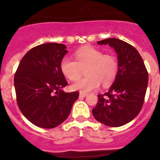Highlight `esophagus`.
Segmentation results:
<instances>
[{"label": "esophagus", "instance_id": "34e87169", "mask_svg": "<svg viewBox=\"0 0 160 160\" xmlns=\"http://www.w3.org/2000/svg\"><path fill=\"white\" fill-rule=\"evenodd\" d=\"M79 95H80V97H87V95H88V94L87 93H82V92H80V94H79Z\"/></svg>", "mask_w": 160, "mask_h": 160}]
</instances>
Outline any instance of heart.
<instances>
[{
    "label": "heart",
    "instance_id": "b5f03b06",
    "mask_svg": "<svg viewBox=\"0 0 160 160\" xmlns=\"http://www.w3.org/2000/svg\"><path fill=\"white\" fill-rule=\"evenodd\" d=\"M76 61L65 56L60 62L63 75L70 80H76L86 70L87 77L76 80L71 89L88 93L98 88L100 83L108 86L114 81L118 71V59L113 54H104L102 50L92 46H86L75 52Z\"/></svg>",
    "mask_w": 160,
    "mask_h": 160
}]
</instances>
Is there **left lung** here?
<instances>
[{
  "mask_svg": "<svg viewBox=\"0 0 160 160\" xmlns=\"http://www.w3.org/2000/svg\"><path fill=\"white\" fill-rule=\"evenodd\" d=\"M98 44L114 48L118 54V71L108 91L98 95L93 115L104 125L121 127L140 112L148 87V70L138 50L130 44L118 38H107Z\"/></svg>",
  "mask_w": 160,
  "mask_h": 160,
  "instance_id": "8db88e82",
  "label": "left lung"
}]
</instances>
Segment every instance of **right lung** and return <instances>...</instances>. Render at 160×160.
Returning <instances> with one entry per match:
<instances>
[{"mask_svg": "<svg viewBox=\"0 0 160 160\" xmlns=\"http://www.w3.org/2000/svg\"><path fill=\"white\" fill-rule=\"evenodd\" d=\"M67 52L64 44L36 46L22 58L14 75L18 107L37 127L50 129L62 123L78 98L77 91L62 90L68 83L60 62Z\"/></svg>", "mask_w": 160, "mask_h": 160, "instance_id": "right-lung-1", "label": "right lung"}]
</instances>
